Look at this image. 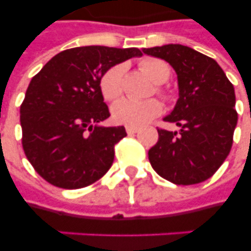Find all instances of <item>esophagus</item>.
I'll return each instance as SVG.
<instances>
[{"mask_svg":"<svg viewBox=\"0 0 251 251\" xmlns=\"http://www.w3.org/2000/svg\"><path fill=\"white\" fill-rule=\"evenodd\" d=\"M138 131V127H133V126H126V133L127 134H135Z\"/></svg>","mask_w":251,"mask_h":251,"instance_id":"esophagus-1","label":"esophagus"}]
</instances>
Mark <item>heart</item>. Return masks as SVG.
I'll list each match as a JSON object with an SVG mask.
<instances>
[{
  "label": "heart",
  "mask_w": 251,
  "mask_h": 251,
  "mask_svg": "<svg viewBox=\"0 0 251 251\" xmlns=\"http://www.w3.org/2000/svg\"><path fill=\"white\" fill-rule=\"evenodd\" d=\"M145 74L153 83L167 82L171 75V69L164 61L157 58H145L139 64ZM126 66L117 64L102 74L100 79V90L106 100H114L122 94V79ZM163 112V105L156 99L138 101L131 99H122L112 106V117L120 125L139 127L149 124Z\"/></svg>",
  "instance_id": "obj_1"
}]
</instances>
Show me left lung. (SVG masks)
<instances>
[{
    "mask_svg": "<svg viewBox=\"0 0 251 251\" xmlns=\"http://www.w3.org/2000/svg\"><path fill=\"white\" fill-rule=\"evenodd\" d=\"M149 56L175 69L178 99L168 122L179 131L157 129L159 139L149 151L157 175L176 185L206 181L229 155L237 125L233 84L211 57L181 44L143 48Z\"/></svg>",
    "mask_w": 251,
    "mask_h": 251,
    "instance_id": "obj_1",
    "label": "left lung"
}]
</instances>
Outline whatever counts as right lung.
Returning a JSON list of instances; mask_svg holds the SVG:
<instances>
[{
    "label": "right lung",
    "instance_id": "add662e5",
    "mask_svg": "<svg viewBox=\"0 0 251 251\" xmlns=\"http://www.w3.org/2000/svg\"><path fill=\"white\" fill-rule=\"evenodd\" d=\"M141 56L138 48L66 49L31 79L21 105L22 145L45 181L80 189L109 171L114 145L126 131L124 126L100 125L110 116L100 79L114 65Z\"/></svg>",
    "mask_w": 251,
    "mask_h": 251
}]
</instances>
